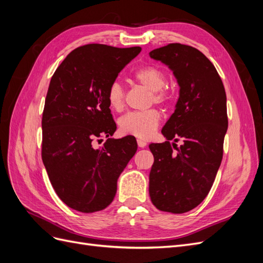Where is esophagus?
I'll return each mask as SVG.
<instances>
[{"label": "esophagus", "mask_w": 263, "mask_h": 263, "mask_svg": "<svg viewBox=\"0 0 263 263\" xmlns=\"http://www.w3.org/2000/svg\"><path fill=\"white\" fill-rule=\"evenodd\" d=\"M137 144H138V146H139L140 148H144V147H146L147 142H146V140L139 138V139H137Z\"/></svg>", "instance_id": "1"}]
</instances>
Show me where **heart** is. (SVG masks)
Segmentation results:
<instances>
[{
  "mask_svg": "<svg viewBox=\"0 0 263 263\" xmlns=\"http://www.w3.org/2000/svg\"><path fill=\"white\" fill-rule=\"evenodd\" d=\"M134 78L139 84L145 86L156 103H165L170 99V94L164 85L166 74L157 66H146L138 69L134 73ZM107 103L113 110H121L124 107L125 94L122 84L115 81L107 90ZM160 122V113L157 109H147L142 112H130L119 118L118 126L125 135H133L138 138H149L155 133Z\"/></svg>",
  "mask_w": 263,
  "mask_h": 263,
  "instance_id": "b5f03b06",
  "label": "heart"
}]
</instances>
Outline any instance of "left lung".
Wrapping results in <instances>:
<instances>
[{
  "label": "left lung",
  "instance_id": "1",
  "mask_svg": "<svg viewBox=\"0 0 263 263\" xmlns=\"http://www.w3.org/2000/svg\"><path fill=\"white\" fill-rule=\"evenodd\" d=\"M149 55L168 66L180 87L161 130L166 141L149 145L155 158L149 195L158 210L186 213L208 196L219 169L228 127L226 93L213 63L193 47L169 44Z\"/></svg>",
  "mask_w": 263,
  "mask_h": 263
}]
</instances>
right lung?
Instances as JSON below:
<instances>
[{
	"instance_id": "right-lung-1",
	"label": "right lung",
	"mask_w": 263,
	"mask_h": 263,
	"mask_svg": "<svg viewBox=\"0 0 263 263\" xmlns=\"http://www.w3.org/2000/svg\"><path fill=\"white\" fill-rule=\"evenodd\" d=\"M140 50L85 45L71 51L51 78L42 119V158L55 193L76 211L107 208L136 154L134 136L108 138L101 149L92 142L115 133L107 90Z\"/></svg>"
}]
</instances>
